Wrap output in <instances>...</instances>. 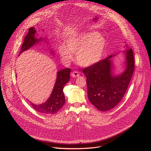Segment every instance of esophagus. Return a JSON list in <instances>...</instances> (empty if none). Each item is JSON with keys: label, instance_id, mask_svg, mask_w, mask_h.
I'll return each mask as SVG.
<instances>
[{"label": "esophagus", "instance_id": "34e87169", "mask_svg": "<svg viewBox=\"0 0 151 151\" xmlns=\"http://www.w3.org/2000/svg\"><path fill=\"white\" fill-rule=\"evenodd\" d=\"M70 75L73 78H76V77H78L79 76V73L78 71H73V72L71 73Z\"/></svg>", "mask_w": 151, "mask_h": 151}]
</instances>
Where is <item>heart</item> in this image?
Instances as JSON below:
<instances>
[{
    "instance_id": "1",
    "label": "heart",
    "mask_w": 151,
    "mask_h": 151,
    "mask_svg": "<svg viewBox=\"0 0 151 151\" xmlns=\"http://www.w3.org/2000/svg\"><path fill=\"white\" fill-rule=\"evenodd\" d=\"M105 39L97 32H85L69 37L66 45L58 47V52L66 62L73 60L76 54V60L81 66L89 67L97 63L101 58L106 47Z\"/></svg>"
}]
</instances>
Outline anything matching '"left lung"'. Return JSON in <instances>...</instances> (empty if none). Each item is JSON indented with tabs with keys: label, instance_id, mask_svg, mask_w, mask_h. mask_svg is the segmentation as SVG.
Wrapping results in <instances>:
<instances>
[{
	"label": "left lung",
	"instance_id": "8db88e82",
	"mask_svg": "<svg viewBox=\"0 0 151 151\" xmlns=\"http://www.w3.org/2000/svg\"><path fill=\"white\" fill-rule=\"evenodd\" d=\"M125 54V69L119 75H114L111 55L93 66L83 69L87 78L88 97L90 101L100 111L113 109L124 97L134 70L132 49L124 51Z\"/></svg>",
	"mask_w": 151,
	"mask_h": 151
}]
</instances>
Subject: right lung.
Returning a JSON list of instances; mask_svg holds the SVG:
<instances>
[{"instance_id": "1", "label": "right lung", "mask_w": 151, "mask_h": 151, "mask_svg": "<svg viewBox=\"0 0 151 151\" xmlns=\"http://www.w3.org/2000/svg\"><path fill=\"white\" fill-rule=\"evenodd\" d=\"M36 30L34 27H30L29 29L28 33L24 37V42L21 47L19 55L23 52L29 50L33 45L38 44L40 41L44 40L42 37L36 38L35 35ZM53 52V51H52ZM70 69H63L57 72V79L54 85V87L48 99L44 103L36 104L30 103L33 108L36 111L44 114H55L57 113L65 103V97L63 93V88L64 85L70 80Z\"/></svg>"}]
</instances>
